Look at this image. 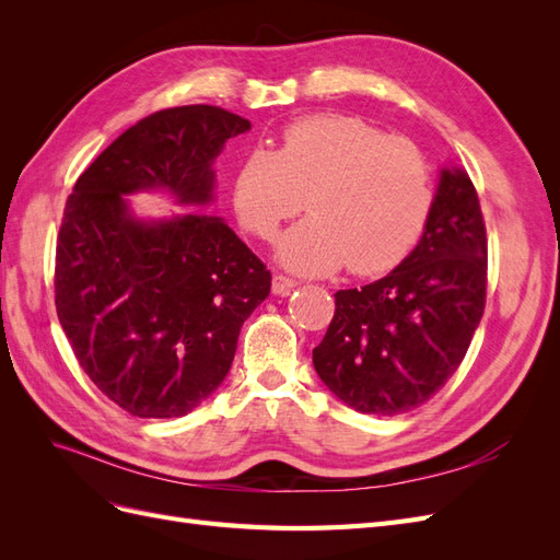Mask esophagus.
<instances>
[{
    "mask_svg": "<svg viewBox=\"0 0 560 560\" xmlns=\"http://www.w3.org/2000/svg\"><path fill=\"white\" fill-rule=\"evenodd\" d=\"M296 284H299V282H296L294 278H287V276H282V273H276V276H273V292L280 294V296L290 294Z\"/></svg>",
    "mask_w": 560,
    "mask_h": 560,
    "instance_id": "obj_1",
    "label": "esophagus"
}]
</instances>
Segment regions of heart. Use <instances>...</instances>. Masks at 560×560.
Wrapping results in <instances>:
<instances>
[{
  "mask_svg": "<svg viewBox=\"0 0 560 560\" xmlns=\"http://www.w3.org/2000/svg\"><path fill=\"white\" fill-rule=\"evenodd\" d=\"M243 226L261 241L301 212L278 245L280 261L306 276L346 268L378 276L418 243L432 202V167L413 140L358 116L317 114L282 132L278 151L252 149L233 182Z\"/></svg>",
  "mask_w": 560,
  "mask_h": 560,
  "instance_id": "1",
  "label": "heart"
}]
</instances>
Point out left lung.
Returning a JSON list of instances; mask_svg holds the SVG:
<instances>
[{
    "mask_svg": "<svg viewBox=\"0 0 560 560\" xmlns=\"http://www.w3.org/2000/svg\"><path fill=\"white\" fill-rule=\"evenodd\" d=\"M488 238L477 189L444 171L420 243L393 273L338 290L313 350L317 376L354 411L397 416L434 397L465 360L486 308Z\"/></svg>",
    "mask_w": 560,
    "mask_h": 560,
    "instance_id": "1",
    "label": "left lung"
}]
</instances>
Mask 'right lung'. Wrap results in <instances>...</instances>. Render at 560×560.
Returning a JSON list of instances; mask_svg holds the SVG:
<instances>
[{
    "label": "right lung",
    "instance_id": "right-lung-1",
    "mask_svg": "<svg viewBox=\"0 0 560 560\" xmlns=\"http://www.w3.org/2000/svg\"><path fill=\"white\" fill-rule=\"evenodd\" d=\"M249 130L212 105L140 118L100 154L65 202L56 241V311L74 358L109 401L138 418H179L229 374L243 322L270 270L222 219L142 224L121 194L212 198V161Z\"/></svg>",
    "mask_w": 560,
    "mask_h": 560
}]
</instances>
